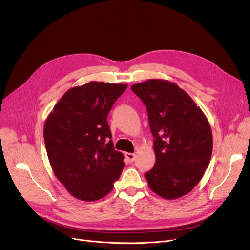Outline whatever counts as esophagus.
Returning <instances> with one entry per match:
<instances>
[{
  "label": "esophagus",
  "instance_id": "esophagus-1",
  "mask_svg": "<svg viewBox=\"0 0 250 250\" xmlns=\"http://www.w3.org/2000/svg\"><path fill=\"white\" fill-rule=\"evenodd\" d=\"M125 156L129 162H134L136 159V155L133 153H125Z\"/></svg>",
  "mask_w": 250,
  "mask_h": 250
}]
</instances>
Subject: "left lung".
I'll list each match as a JSON object with an SVG mask.
<instances>
[{"label": "left lung", "mask_w": 250, "mask_h": 250, "mask_svg": "<svg viewBox=\"0 0 250 250\" xmlns=\"http://www.w3.org/2000/svg\"><path fill=\"white\" fill-rule=\"evenodd\" d=\"M145 104L154 137L156 162L145 173L149 188L161 198L175 200L202 179L213 151L206 115L186 91L159 79L130 87Z\"/></svg>", "instance_id": "obj_1"}]
</instances>
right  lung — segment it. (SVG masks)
Here are the masks:
<instances>
[{
  "label": "right lung",
  "instance_id": "right-lung-1",
  "mask_svg": "<svg viewBox=\"0 0 250 250\" xmlns=\"http://www.w3.org/2000/svg\"><path fill=\"white\" fill-rule=\"evenodd\" d=\"M126 87L96 81L73 87L46 118L43 137L52 171L78 200L104 198L122 174L124 155L114 150L107 115Z\"/></svg>",
  "mask_w": 250,
  "mask_h": 250
}]
</instances>
